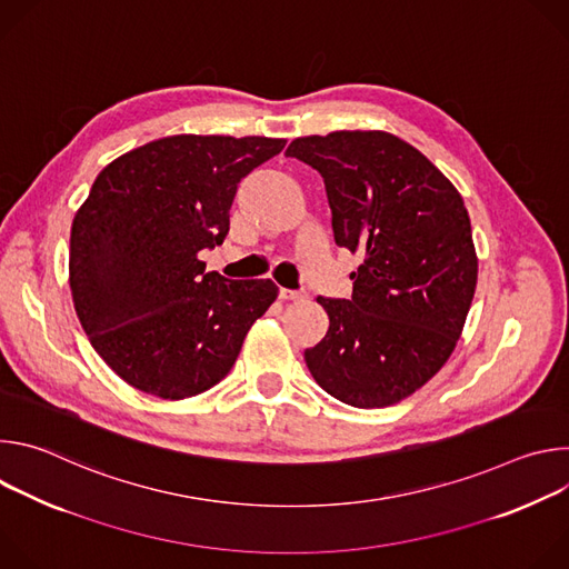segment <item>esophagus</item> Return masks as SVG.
I'll list each match as a JSON object with an SVG mask.
<instances>
[{
    "label": "esophagus",
    "instance_id": "34e87169",
    "mask_svg": "<svg viewBox=\"0 0 569 569\" xmlns=\"http://www.w3.org/2000/svg\"><path fill=\"white\" fill-rule=\"evenodd\" d=\"M279 297H281V299H290V301H301V299L308 297V292H306V290H288V288H281V290H279Z\"/></svg>",
    "mask_w": 569,
    "mask_h": 569
}]
</instances>
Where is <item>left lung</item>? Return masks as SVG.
Instances as JSON below:
<instances>
[{
	"label": "left lung",
	"mask_w": 569,
	"mask_h": 569,
	"mask_svg": "<svg viewBox=\"0 0 569 569\" xmlns=\"http://www.w3.org/2000/svg\"><path fill=\"white\" fill-rule=\"evenodd\" d=\"M288 157L327 187L333 236L365 257L351 299L317 297L329 331L303 351L317 385L353 408H387L450 358L477 286L470 218L452 182L382 130L299 137Z\"/></svg>",
	"instance_id": "8db88e82"
}]
</instances>
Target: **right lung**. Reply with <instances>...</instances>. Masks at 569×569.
<instances>
[{
	"label": "right lung",
	"instance_id": "right-lung-1",
	"mask_svg": "<svg viewBox=\"0 0 569 569\" xmlns=\"http://www.w3.org/2000/svg\"><path fill=\"white\" fill-rule=\"evenodd\" d=\"M283 146L176 134L117 157L94 180L71 224L69 286L92 347L134 389L167 400L207 391L277 299L274 281H229L198 254L224 240L238 182Z\"/></svg>",
	"mask_w": 569,
	"mask_h": 569
}]
</instances>
